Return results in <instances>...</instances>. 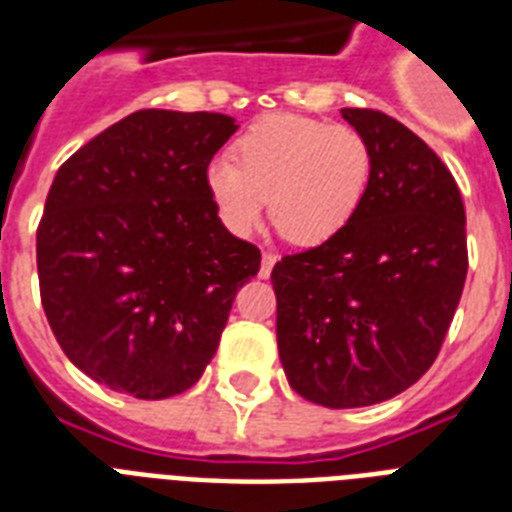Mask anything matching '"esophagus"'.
I'll list each match as a JSON object with an SVG mask.
<instances>
[{
  "label": "esophagus",
  "instance_id": "1",
  "mask_svg": "<svg viewBox=\"0 0 512 512\" xmlns=\"http://www.w3.org/2000/svg\"><path fill=\"white\" fill-rule=\"evenodd\" d=\"M276 260H279V257L273 255V252H263V260H260V279H268V276H271Z\"/></svg>",
  "mask_w": 512,
  "mask_h": 512
}]
</instances>
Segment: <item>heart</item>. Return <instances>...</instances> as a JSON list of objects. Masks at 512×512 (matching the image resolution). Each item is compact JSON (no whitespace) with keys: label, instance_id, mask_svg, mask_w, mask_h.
Masks as SVG:
<instances>
[{"label":"heart","instance_id":"1","mask_svg":"<svg viewBox=\"0 0 512 512\" xmlns=\"http://www.w3.org/2000/svg\"><path fill=\"white\" fill-rule=\"evenodd\" d=\"M372 151L356 130L295 114L265 116L236 140V162L204 170L215 215L233 236L271 220L297 247H319L353 220L369 188Z\"/></svg>","mask_w":512,"mask_h":512}]
</instances>
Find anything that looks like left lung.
Here are the masks:
<instances>
[{"mask_svg":"<svg viewBox=\"0 0 512 512\" xmlns=\"http://www.w3.org/2000/svg\"><path fill=\"white\" fill-rule=\"evenodd\" d=\"M369 143L361 207L321 247L273 265L279 358L295 393L356 409L404 393L436 361L468 276L465 207L444 162L372 108H342Z\"/></svg>","mask_w":512,"mask_h":512,"instance_id":"8db88e82","label":"left lung"}]
</instances>
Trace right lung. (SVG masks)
<instances>
[{"label":"right lung","mask_w":512,"mask_h":512,"mask_svg":"<svg viewBox=\"0 0 512 512\" xmlns=\"http://www.w3.org/2000/svg\"><path fill=\"white\" fill-rule=\"evenodd\" d=\"M233 116L146 108L58 170L36 231L42 305L87 377L135 398L199 382L260 249L215 215L204 170Z\"/></svg>","instance_id":"obj_1"}]
</instances>
